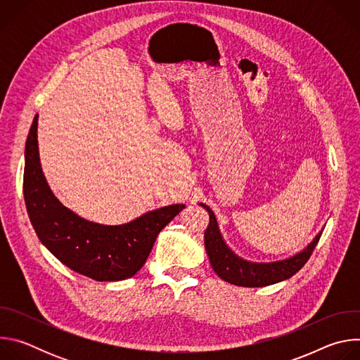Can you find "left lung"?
I'll return each mask as SVG.
<instances>
[{
	"instance_id": "8db88e82",
	"label": "left lung",
	"mask_w": 360,
	"mask_h": 360,
	"mask_svg": "<svg viewBox=\"0 0 360 360\" xmlns=\"http://www.w3.org/2000/svg\"><path fill=\"white\" fill-rule=\"evenodd\" d=\"M199 205L210 214V225L207 231H205V249H207L210 256V262L221 279L238 286L262 288L289 279L297 271H300L307 259L311 258L322 235L321 231L302 252L290 256L288 259L261 264L249 262L239 258L236 253L228 248L219 232L215 214L208 205Z\"/></svg>"
}]
</instances>
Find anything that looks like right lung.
Here are the masks:
<instances>
[{
  "mask_svg": "<svg viewBox=\"0 0 360 360\" xmlns=\"http://www.w3.org/2000/svg\"><path fill=\"white\" fill-rule=\"evenodd\" d=\"M38 114L25 143L24 199L30 221L42 242L65 266L98 282L124 281L145 264L158 233L185 208L169 205L124 225L86 221L64 205L49 189L41 169Z\"/></svg>",
  "mask_w": 360,
  "mask_h": 360,
  "instance_id": "right-lung-1",
  "label": "right lung"
}]
</instances>
